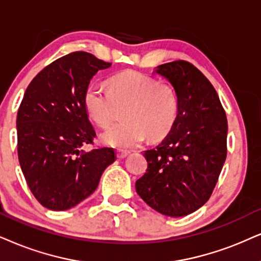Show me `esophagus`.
Wrapping results in <instances>:
<instances>
[{
    "label": "esophagus",
    "instance_id": "1",
    "mask_svg": "<svg viewBox=\"0 0 261 261\" xmlns=\"http://www.w3.org/2000/svg\"><path fill=\"white\" fill-rule=\"evenodd\" d=\"M128 154H130V151H127V150H118L117 151V156L119 158V159H124V158H126Z\"/></svg>",
    "mask_w": 261,
    "mask_h": 261
}]
</instances>
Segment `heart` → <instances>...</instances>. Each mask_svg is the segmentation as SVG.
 <instances>
[{"mask_svg":"<svg viewBox=\"0 0 261 261\" xmlns=\"http://www.w3.org/2000/svg\"><path fill=\"white\" fill-rule=\"evenodd\" d=\"M110 89L91 83L84 94V106L98 126L107 127L117 107L126 106L124 123L101 135L102 142L119 149L136 147L148 137L159 140L172 130L178 117V97L172 87L148 75L127 72L114 75Z\"/></svg>","mask_w":261,"mask_h":261,"instance_id":"obj_1","label":"heart"}]
</instances>
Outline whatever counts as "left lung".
Listing matches in <instances>:
<instances>
[{
    "mask_svg": "<svg viewBox=\"0 0 261 261\" xmlns=\"http://www.w3.org/2000/svg\"><path fill=\"white\" fill-rule=\"evenodd\" d=\"M178 97L172 130L144 151L148 169L136 191L148 206L169 217H183L212 195L226 159L227 120L216 89L190 62L158 66Z\"/></svg>",
    "mask_w": 261,
    "mask_h": 261,
    "instance_id": "left-lung-1",
    "label": "left lung"
}]
</instances>
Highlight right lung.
<instances>
[{
    "label": "right lung",
    "instance_id": "obj_1",
    "mask_svg": "<svg viewBox=\"0 0 261 261\" xmlns=\"http://www.w3.org/2000/svg\"><path fill=\"white\" fill-rule=\"evenodd\" d=\"M111 65L74 51L43 68L26 89L16 117L18 158L30 190L49 210L72 208L90 196L114 163L112 148L83 150L96 136L85 90Z\"/></svg>",
    "mask_w": 261,
    "mask_h": 261
}]
</instances>
